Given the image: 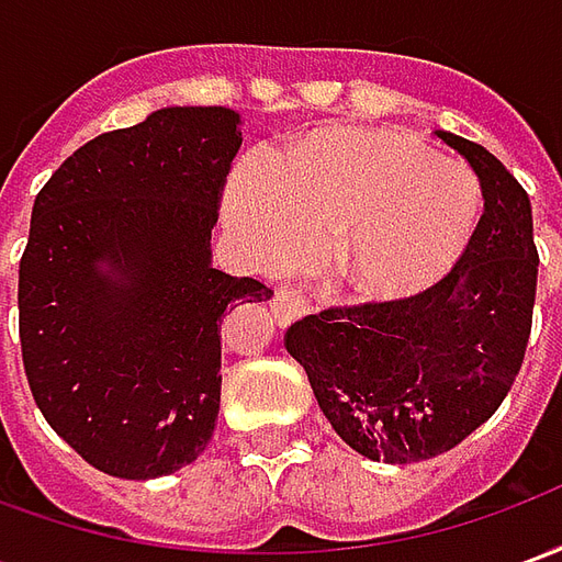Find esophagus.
Here are the masks:
<instances>
[{"label":"esophagus","instance_id":"esophagus-1","mask_svg":"<svg viewBox=\"0 0 562 562\" xmlns=\"http://www.w3.org/2000/svg\"><path fill=\"white\" fill-rule=\"evenodd\" d=\"M310 313V301L301 289H292V285H280L277 294H273V318L280 328H289L292 322H297L301 316Z\"/></svg>","mask_w":562,"mask_h":562}]
</instances>
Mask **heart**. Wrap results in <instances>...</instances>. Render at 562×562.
<instances>
[{
    "label": "heart",
    "instance_id": "heart-1",
    "mask_svg": "<svg viewBox=\"0 0 562 562\" xmlns=\"http://www.w3.org/2000/svg\"><path fill=\"white\" fill-rule=\"evenodd\" d=\"M228 216L273 261L337 246V270L358 297L401 301L467 256L482 186L409 132L330 128L292 144L277 168L244 161Z\"/></svg>",
    "mask_w": 562,
    "mask_h": 562
}]
</instances>
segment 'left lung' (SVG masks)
I'll use <instances>...</instances> for the list:
<instances>
[{"label": "left lung", "instance_id": "1", "mask_svg": "<svg viewBox=\"0 0 562 562\" xmlns=\"http://www.w3.org/2000/svg\"><path fill=\"white\" fill-rule=\"evenodd\" d=\"M482 183L467 256L427 292L330 306L294 322L285 349L306 370L342 442L385 463L430 460L506 401L527 352L539 252L524 186L482 144L436 132Z\"/></svg>", "mask_w": 562, "mask_h": 562}]
</instances>
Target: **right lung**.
<instances>
[{"label":"right lung","instance_id":"add662e5","mask_svg":"<svg viewBox=\"0 0 562 562\" xmlns=\"http://www.w3.org/2000/svg\"><path fill=\"white\" fill-rule=\"evenodd\" d=\"M240 140L232 108H161L75 149L35 195L18 285L23 367L47 424L108 475H171L207 448L222 316L273 294L213 268Z\"/></svg>","mask_w":562,"mask_h":562}]
</instances>
